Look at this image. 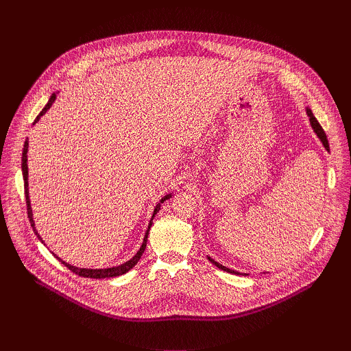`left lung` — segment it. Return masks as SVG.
I'll return each mask as SVG.
<instances>
[{"label":"left lung","mask_w":351,"mask_h":351,"mask_svg":"<svg viewBox=\"0 0 351 351\" xmlns=\"http://www.w3.org/2000/svg\"><path fill=\"white\" fill-rule=\"evenodd\" d=\"M307 114H308V117H310V121H311V126L314 128V130H315V133L318 134V137L321 138V141H322V144H324V147L326 148V149H329V143H328V138H326V134H325V132H324V129H322V126L319 125V122L315 119V117L313 115V112H311V110H307ZM208 260L215 265V267H218L219 269H222V271H226V272H229V274H234V275H243V274H240V272H236V271H232V269H229V268H226V267H223V265H221V264H218L217 261H214L211 257H208ZM244 275H247V274H244Z\"/></svg>","instance_id":"8db88e82"}]
</instances>
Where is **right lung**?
I'll return each instance as SVG.
<instances>
[{
    "mask_svg": "<svg viewBox=\"0 0 351 351\" xmlns=\"http://www.w3.org/2000/svg\"><path fill=\"white\" fill-rule=\"evenodd\" d=\"M56 94H53L51 97H49V99H48V103L45 104V107L41 110V112L37 115V118L34 119V123L40 119V117H43L48 110H49V107L53 106V103L56 101ZM27 147H29V143H27V140L25 141V145H23V153H22V173H23V182H25V195H26V206H27V217H29V221H30V225H32V228H33V230H34V233L37 234V237L43 241V239L40 237V234L37 233V230H36V228H34V221H33V214H32V207H30V199H29V189H27ZM171 197V194H167L161 202L157 204V207L154 208V214H153V218H152V221H149V225H148V230L145 232V236H144V240H143V244H141V247H140V250L137 252V254L132 258V260H129V261H126L125 264H122V265H119V267H114V268H106V269H86V268H77V267H73V265H69V264H66V263H64L61 258H58L56 254V258H58L66 268H69V271H72L73 274H76V275H79V276H83V278H91V279H104V278H114V276H119V275H123V274H126L128 271H130L136 264H137V261L141 258V254L144 253V250H145V245H147V237H148V232H149V228H152V225H153V219H154V217H156V214L160 211V207H161V203H164L165 199H168Z\"/></svg>",
    "mask_w": 351,
    "mask_h": 351,
    "instance_id": "obj_1",
    "label": "right lung"
}]
</instances>
